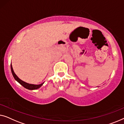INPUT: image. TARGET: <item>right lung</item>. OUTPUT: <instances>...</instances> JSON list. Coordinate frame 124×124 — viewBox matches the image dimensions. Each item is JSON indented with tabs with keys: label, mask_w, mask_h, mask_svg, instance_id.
<instances>
[{
	"label": "right lung",
	"mask_w": 124,
	"mask_h": 124,
	"mask_svg": "<svg viewBox=\"0 0 124 124\" xmlns=\"http://www.w3.org/2000/svg\"><path fill=\"white\" fill-rule=\"evenodd\" d=\"M10 69H11L12 74L13 75V76L14 77V78H15V79L26 89H27L29 90H35V89H39V88H40V87L43 85V84H44V83H43L42 84H39V85H35V84H31L26 83V82L21 80L20 78H19L18 76L16 75V74L13 71L12 64H10Z\"/></svg>",
	"instance_id": "1"
}]
</instances>
